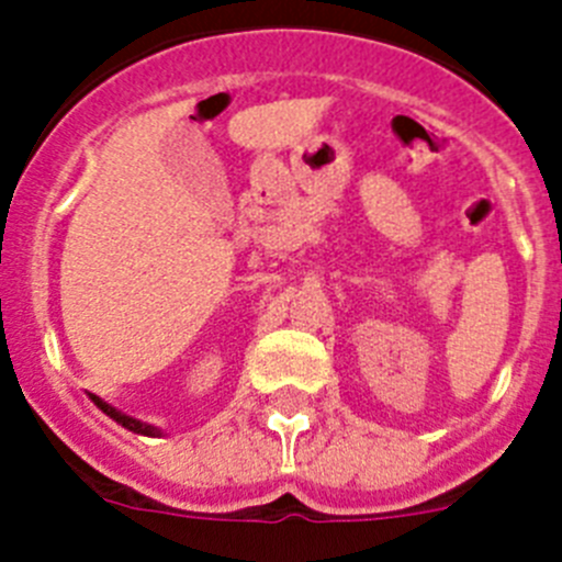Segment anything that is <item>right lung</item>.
Listing matches in <instances>:
<instances>
[{"instance_id":"1","label":"right lung","mask_w":562,"mask_h":562,"mask_svg":"<svg viewBox=\"0 0 562 562\" xmlns=\"http://www.w3.org/2000/svg\"><path fill=\"white\" fill-rule=\"evenodd\" d=\"M89 400L95 402V405H98V408L103 411V414H106V416H112V419L117 422V425H123V428H126V430H132V434H143V436H160V430H157V428H151V425H146V422H140V419H132V416L121 414V411H114L112 405H106V402H103V400H98L95 394H89Z\"/></svg>"}]
</instances>
